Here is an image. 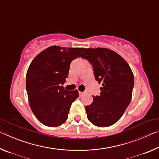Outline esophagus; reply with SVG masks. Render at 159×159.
<instances>
[{"mask_svg": "<svg viewBox=\"0 0 159 159\" xmlns=\"http://www.w3.org/2000/svg\"><path fill=\"white\" fill-rule=\"evenodd\" d=\"M79 95H80V96H83V95L85 94L84 93H83V92H80V91L79 92Z\"/></svg>", "mask_w": 159, "mask_h": 159, "instance_id": "esophagus-1", "label": "esophagus"}]
</instances>
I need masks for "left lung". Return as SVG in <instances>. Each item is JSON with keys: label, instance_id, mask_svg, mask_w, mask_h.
Segmentation results:
<instances>
[{"label": "left lung", "instance_id": "obj_1", "mask_svg": "<svg viewBox=\"0 0 159 159\" xmlns=\"http://www.w3.org/2000/svg\"><path fill=\"white\" fill-rule=\"evenodd\" d=\"M80 57L92 64L96 80L102 83L99 96L85 106L88 119L98 127L114 125L130 103L134 76L121 56L108 48H87Z\"/></svg>", "mask_w": 159, "mask_h": 159}]
</instances>
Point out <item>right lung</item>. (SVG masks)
Instances as JSON below:
<instances>
[{"label": "right lung", "instance_id": "right-lung-1", "mask_svg": "<svg viewBox=\"0 0 159 159\" xmlns=\"http://www.w3.org/2000/svg\"><path fill=\"white\" fill-rule=\"evenodd\" d=\"M84 48L53 45L36 56L26 77L29 106L38 120L49 127L66 122L70 107L79 96L77 90L68 91L62 85L68 77L70 64L80 57Z\"/></svg>", "mask_w": 159, "mask_h": 159}]
</instances>
